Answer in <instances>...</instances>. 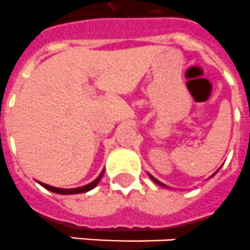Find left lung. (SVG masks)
<instances>
[{
  "label": "left lung",
  "mask_w": 250,
  "mask_h": 250,
  "mask_svg": "<svg viewBox=\"0 0 250 250\" xmlns=\"http://www.w3.org/2000/svg\"><path fill=\"white\" fill-rule=\"evenodd\" d=\"M217 171H219V170H217ZM217 171H216V173H217ZM216 173H215V174H216ZM215 174H212V177H213V175H215ZM148 175H150V174H148ZM150 178H151V179H152V180H154L155 183H156V184H159V186H161V187H167V186H165V184L160 183V182H159V180H157L156 178H154V177H152V175H150Z\"/></svg>",
  "instance_id": "8db88e82"
}]
</instances>
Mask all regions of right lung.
<instances>
[{"label":"right lung","mask_w":250,"mask_h":250,"mask_svg":"<svg viewBox=\"0 0 250 250\" xmlns=\"http://www.w3.org/2000/svg\"><path fill=\"white\" fill-rule=\"evenodd\" d=\"M103 175H104V170H102V173H100V175L98 178H96L94 182H91V183L86 184V186L83 187H79V188H71V189H64V188H57V187H52V186H48V184H44V183H41L39 182V184H41L42 187H44L45 189L50 190V192H54V193H58V194H77V193H85V192H89V190H91L93 188H95L96 186H98V183L100 182V179L103 178Z\"/></svg>","instance_id":"1"}]
</instances>
